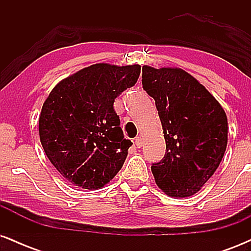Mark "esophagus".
Listing matches in <instances>:
<instances>
[{
    "instance_id": "1",
    "label": "esophagus",
    "mask_w": 251,
    "mask_h": 251,
    "mask_svg": "<svg viewBox=\"0 0 251 251\" xmlns=\"http://www.w3.org/2000/svg\"><path fill=\"white\" fill-rule=\"evenodd\" d=\"M134 143H135V145H137V148H142V146H143V139L140 137L135 138Z\"/></svg>"
}]
</instances>
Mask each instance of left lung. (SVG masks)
I'll use <instances>...</instances> for the list:
<instances>
[{
	"label": "left lung",
	"instance_id": "left-lung-1",
	"mask_svg": "<svg viewBox=\"0 0 251 251\" xmlns=\"http://www.w3.org/2000/svg\"><path fill=\"white\" fill-rule=\"evenodd\" d=\"M143 88L155 101L166 151L152 163L157 185L171 197H190L220 166L227 144L224 109L194 76L179 68L143 66Z\"/></svg>",
	"mask_w": 251,
	"mask_h": 251
}]
</instances>
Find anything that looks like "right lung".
<instances>
[{"mask_svg": "<svg viewBox=\"0 0 251 251\" xmlns=\"http://www.w3.org/2000/svg\"><path fill=\"white\" fill-rule=\"evenodd\" d=\"M140 66L97 63L60 81L42 106L39 133L48 159L66 180L102 188L123 168L125 139L114 100L135 85Z\"/></svg>", "mask_w": 251, "mask_h": 251, "instance_id": "obj_1", "label": "right lung"}]
</instances>
